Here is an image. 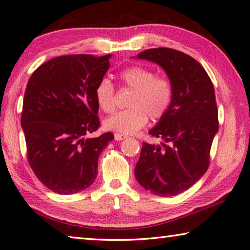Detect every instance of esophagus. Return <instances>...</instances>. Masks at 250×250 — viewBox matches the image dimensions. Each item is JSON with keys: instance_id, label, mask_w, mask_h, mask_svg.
I'll list each match as a JSON object with an SVG mask.
<instances>
[{"instance_id": "1", "label": "esophagus", "mask_w": 250, "mask_h": 250, "mask_svg": "<svg viewBox=\"0 0 250 250\" xmlns=\"http://www.w3.org/2000/svg\"><path fill=\"white\" fill-rule=\"evenodd\" d=\"M125 138H128V136H125V134H121V133H114V140L117 141H120V140H124Z\"/></svg>"}]
</instances>
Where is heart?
Returning <instances> with one entry per match:
<instances>
[{"instance_id":"obj_1","label":"heart","mask_w":250,"mask_h":250,"mask_svg":"<svg viewBox=\"0 0 250 250\" xmlns=\"http://www.w3.org/2000/svg\"><path fill=\"white\" fill-rule=\"evenodd\" d=\"M121 83L133 92L129 98L128 109L118 111L106 118V130L121 134H132L144 128L148 117L159 120L168 112L172 104L173 86L166 77L157 75L153 70L133 65L119 74ZM96 101L102 111L112 112L116 108V90L109 79H101L97 84Z\"/></svg>"}]
</instances>
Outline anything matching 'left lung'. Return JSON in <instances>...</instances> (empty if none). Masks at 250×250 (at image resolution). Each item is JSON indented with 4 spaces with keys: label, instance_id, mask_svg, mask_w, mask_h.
<instances>
[{
    "label": "left lung",
    "instance_id": "left-lung-1",
    "mask_svg": "<svg viewBox=\"0 0 250 250\" xmlns=\"http://www.w3.org/2000/svg\"><path fill=\"white\" fill-rule=\"evenodd\" d=\"M161 66L173 86L171 106L150 130L161 145L142 144L134 169L137 181L161 197L189 189L207 171L218 132L215 89L203 65L180 51L158 47L137 55Z\"/></svg>",
    "mask_w": 250,
    "mask_h": 250
}]
</instances>
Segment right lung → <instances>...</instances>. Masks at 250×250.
<instances>
[{
	"mask_svg": "<svg viewBox=\"0 0 250 250\" xmlns=\"http://www.w3.org/2000/svg\"><path fill=\"white\" fill-rule=\"evenodd\" d=\"M110 58L62 55L40 65L27 82L21 118L27 159L54 192L72 195L92 185L99 156L113 139L111 132L86 137L100 125L94 91Z\"/></svg>",
	"mask_w": 250,
	"mask_h": 250,
	"instance_id": "obj_1",
	"label": "right lung"
}]
</instances>
